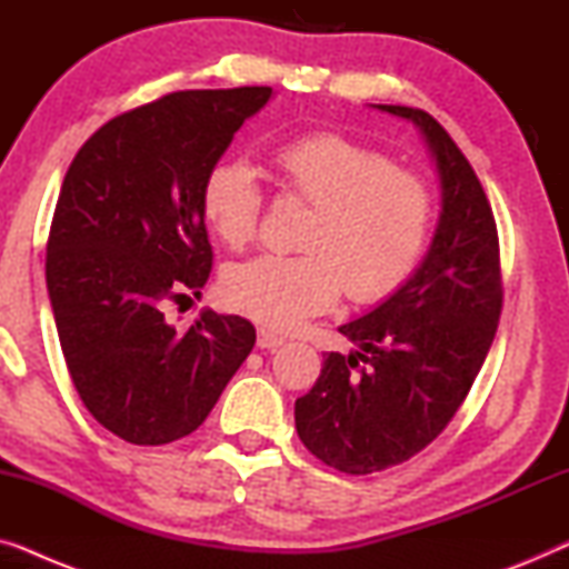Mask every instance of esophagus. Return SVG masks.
<instances>
[{"instance_id": "obj_1", "label": "esophagus", "mask_w": 569, "mask_h": 569, "mask_svg": "<svg viewBox=\"0 0 569 569\" xmlns=\"http://www.w3.org/2000/svg\"><path fill=\"white\" fill-rule=\"evenodd\" d=\"M282 345H284L282 337H277V333H271L267 329H259V347L261 349H277V347H282Z\"/></svg>"}]
</instances>
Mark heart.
<instances>
[{
    "instance_id": "obj_1",
    "label": "heart",
    "mask_w": 569,
    "mask_h": 569,
    "mask_svg": "<svg viewBox=\"0 0 569 569\" xmlns=\"http://www.w3.org/2000/svg\"><path fill=\"white\" fill-rule=\"evenodd\" d=\"M287 197L310 207L295 256H259L222 277V300L269 331H292L337 306L383 300L407 282L432 230L435 197L417 170L333 131L287 139L271 152ZM209 230L228 248L253 243L263 189L243 160H220L199 191Z\"/></svg>"
}]
</instances>
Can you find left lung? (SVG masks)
I'll return each instance as SVG.
<instances>
[{
  "label": "left lung",
  "instance_id": "8db88e82",
  "mask_svg": "<svg viewBox=\"0 0 569 569\" xmlns=\"http://www.w3.org/2000/svg\"><path fill=\"white\" fill-rule=\"evenodd\" d=\"M422 129L442 212L417 274L372 313L341 326L357 352H326L295 427L331 469L365 477L425 450L469 396L502 313L500 240L477 173L422 108L380 106Z\"/></svg>",
  "mask_w": 569,
  "mask_h": 569
}]
</instances>
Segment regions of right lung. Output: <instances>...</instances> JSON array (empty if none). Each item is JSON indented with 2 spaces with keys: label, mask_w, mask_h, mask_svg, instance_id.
<instances>
[{
  "label": "right lung",
  "mask_w": 569,
  "mask_h": 569,
  "mask_svg": "<svg viewBox=\"0 0 569 569\" xmlns=\"http://www.w3.org/2000/svg\"><path fill=\"white\" fill-rule=\"evenodd\" d=\"M271 88L178 90L106 121L74 154L46 243V287L84 409L121 440L166 446L209 417L256 329L166 306L212 271L201 181ZM191 300V298H189Z\"/></svg>",
  "instance_id": "right-lung-1"
}]
</instances>
